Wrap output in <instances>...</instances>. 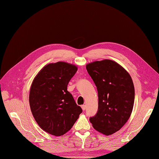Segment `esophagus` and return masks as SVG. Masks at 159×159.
I'll return each instance as SVG.
<instances>
[{"label": "esophagus", "mask_w": 159, "mask_h": 159, "mask_svg": "<svg viewBox=\"0 0 159 159\" xmlns=\"http://www.w3.org/2000/svg\"><path fill=\"white\" fill-rule=\"evenodd\" d=\"M81 108H82V109L83 110H86V105H82V106H81Z\"/></svg>", "instance_id": "34e87169"}]
</instances>
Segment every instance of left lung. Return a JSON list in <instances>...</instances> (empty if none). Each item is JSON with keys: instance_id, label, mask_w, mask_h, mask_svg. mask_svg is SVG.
I'll return each instance as SVG.
<instances>
[{"instance_id": "obj_1", "label": "left lung", "mask_w": 159, "mask_h": 159, "mask_svg": "<svg viewBox=\"0 0 159 159\" xmlns=\"http://www.w3.org/2000/svg\"><path fill=\"white\" fill-rule=\"evenodd\" d=\"M86 70L97 87L98 110L89 118L93 128L110 135L127 121L134 101V87L130 75L121 66L110 60L96 61Z\"/></svg>"}]
</instances>
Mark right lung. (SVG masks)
<instances>
[{
  "instance_id": "obj_1",
  "label": "right lung",
  "mask_w": 159,
  "mask_h": 159,
  "mask_svg": "<svg viewBox=\"0 0 159 159\" xmlns=\"http://www.w3.org/2000/svg\"><path fill=\"white\" fill-rule=\"evenodd\" d=\"M77 71L75 66L58 61L45 66L33 80L29 95L32 115L39 126L52 135L64 134L82 112L67 89Z\"/></svg>"
}]
</instances>
